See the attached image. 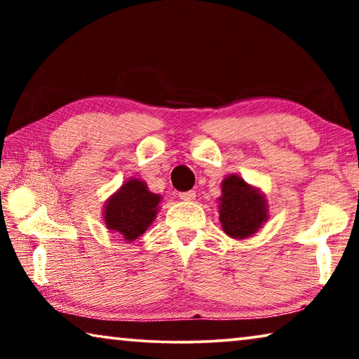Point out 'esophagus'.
I'll return each mask as SVG.
<instances>
[{"instance_id":"obj_1","label":"esophagus","mask_w":359,"mask_h":359,"mask_svg":"<svg viewBox=\"0 0 359 359\" xmlns=\"http://www.w3.org/2000/svg\"><path fill=\"white\" fill-rule=\"evenodd\" d=\"M179 198L182 201H194L196 199V193L194 191H182L179 193Z\"/></svg>"}]
</instances>
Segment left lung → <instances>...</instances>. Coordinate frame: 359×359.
Returning a JSON list of instances; mask_svg holds the SVG:
<instances>
[{"mask_svg":"<svg viewBox=\"0 0 359 359\" xmlns=\"http://www.w3.org/2000/svg\"><path fill=\"white\" fill-rule=\"evenodd\" d=\"M218 201L222 228L229 238H250L267 222L264 194L239 175H228L222 182V196Z\"/></svg>","mask_w":359,"mask_h":359,"instance_id":"1","label":"left lung"}]
</instances>
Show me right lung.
<instances>
[{
	"label": "right lung",
	"mask_w": 359,
	"mask_h": 359,
	"mask_svg": "<svg viewBox=\"0 0 359 359\" xmlns=\"http://www.w3.org/2000/svg\"><path fill=\"white\" fill-rule=\"evenodd\" d=\"M160 201V194L149 191L144 180L130 179L106 201V226L125 241H136L154 223Z\"/></svg>",
	"instance_id": "right-lung-1"
}]
</instances>
